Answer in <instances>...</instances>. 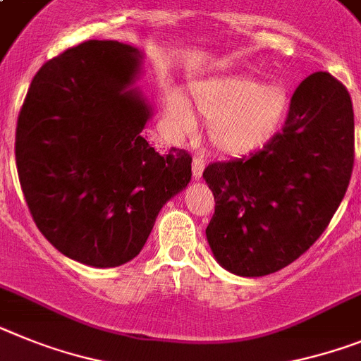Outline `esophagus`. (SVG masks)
<instances>
[{"mask_svg": "<svg viewBox=\"0 0 361 361\" xmlns=\"http://www.w3.org/2000/svg\"><path fill=\"white\" fill-rule=\"evenodd\" d=\"M192 171H193V177L201 178L202 171H204V157H202V155H195V157H193Z\"/></svg>", "mask_w": 361, "mask_h": 361, "instance_id": "obj_1", "label": "esophagus"}]
</instances>
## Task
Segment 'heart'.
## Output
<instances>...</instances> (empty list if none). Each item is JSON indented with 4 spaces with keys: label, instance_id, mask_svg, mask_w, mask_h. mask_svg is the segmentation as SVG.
Here are the masks:
<instances>
[{
    "label": "heart",
    "instance_id": "b5f03b06",
    "mask_svg": "<svg viewBox=\"0 0 361 361\" xmlns=\"http://www.w3.org/2000/svg\"><path fill=\"white\" fill-rule=\"evenodd\" d=\"M197 113L210 122V140L228 155H245L267 144L281 129L290 94L281 84L252 76H230L193 85ZM166 116L180 135L197 128L192 109L180 97H169Z\"/></svg>",
    "mask_w": 361,
    "mask_h": 361
}]
</instances>
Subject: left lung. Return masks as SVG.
<instances>
[{"label":"left lung","instance_id":"1","mask_svg":"<svg viewBox=\"0 0 361 361\" xmlns=\"http://www.w3.org/2000/svg\"><path fill=\"white\" fill-rule=\"evenodd\" d=\"M353 164L349 91L329 73H314L263 149L204 169L215 199L206 237L217 263L235 276L261 277L298 259L331 223Z\"/></svg>","mask_w":361,"mask_h":361}]
</instances>
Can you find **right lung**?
I'll return each instance as SVG.
<instances>
[{"label":"right lung","mask_w":361,"mask_h":361,"mask_svg":"<svg viewBox=\"0 0 361 361\" xmlns=\"http://www.w3.org/2000/svg\"><path fill=\"white\" fill-rule=\"evenodd\" d=\"M138 49L91 39L36 73L16 128V166L39 232L94 269L140 254L162 206L192 180V157L159 153L142 129L153 109L135 82Z\"/></svg>","instance_id":"right-lung-1"}]
</instances>
